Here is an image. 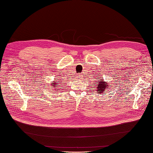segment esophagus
I'll list each match as a JSON object with an SVG mask.
<instances>
[{
    "instance_id": "obj_1",
    "label": "esophagus",
    "mask_w": 153,
    "mask_h": 153,
    "mask_svg": "<svg viewBox=\"0 0 153 153\" xmlns=\"http://www.w3.org/2000/svg\"><path fill=\"white\" fill-rule=\"evenodd\" d=\"M82 74H79L78 75V77H79V78H81V77H82Z\"/></svg>"
}]
</instances>
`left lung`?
Here are the masks:
<instances>
[{
  "label": "left lung",
  "instance_id": "8db88e82",
  "mask_svg": "<svg viewBox=\"0 0 153 153\" xmlns=\"http://www.w3.org/2000/svg\"><path fill=\"white\" fill-rule=\"evenodd\" d=\"M102 78H103V77H97V82L96 83H95L93 85L96 86L95 91H97V93H98V94H103L104 91H106V90L110 89L108 82H107V81L106 82V81L104 80Z\"/></svg>",
  "mask_w": 153,
  "mask_h": 153
}]
</instances>
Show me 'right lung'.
Returning <instances> with one entry per match:
<instances>
[{
    "instance_id": "right-lung-1",
    "label": "right lung",
    "mask_w": 153,
    "mask_h": 153,
    "mask_svg": "<svg viewBox=\"0 0 153 153\" xmlns=\"http://www.w3.org/2000/svg\"><path fill=\"white\" fill-rule=\"evenodd\" d=\"M59 82H57V81L54 80V82H53V83H51V88H55V91L57 92L58 90V85H59Z\"/></svg>"
}]
</instances>
